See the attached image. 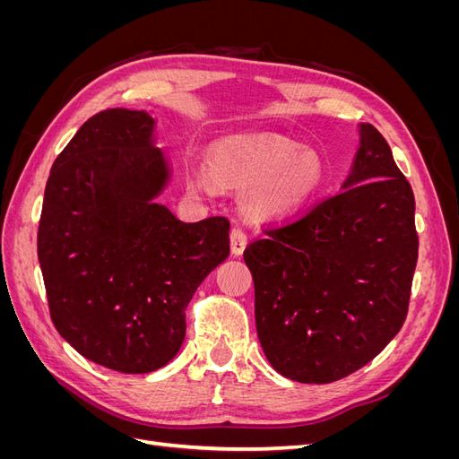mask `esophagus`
<instances>
[{
  "mask_svg": "<svg viewBox=\"0 0 459 459\" xmlns=\"http://www.w3.org/2000/svg\"><path fill=\"white\" fill-rule=\"evenodd\" d=\"M247 247V233L239 228H233L230 233V248L233 256H241Z\"/></svg>",
  "mask_w": 459,
  "mask_h": 459,
  "instance_id": "34e87169",
  "label": "esophagus"
}]
</instances>
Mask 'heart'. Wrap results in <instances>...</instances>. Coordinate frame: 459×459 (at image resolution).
<instances>
[{"label":"heart","instance_id":"heart-1","mask_svg":"<svg viewBox=\"0 0 459 459\" xmlns=\"http://www.w3.org/2000/svg\"><path fill=\"white\" fill-rule=\"evenodd\" d=\"M208 162L221 182L255 184L247 193V206L260 218L295 212L316 195L325 178V164L314 149H297L280 137L224 142L211 151ZM187 184L206 193L212 178L203 170H189Z\"/></svg>","mask_w":459,"mask_h":459}]
</instances>
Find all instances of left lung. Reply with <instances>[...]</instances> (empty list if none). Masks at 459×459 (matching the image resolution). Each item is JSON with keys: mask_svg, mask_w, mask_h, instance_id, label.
<instances>
[{"mask_svg": "<svg viewBox=\"0 0 459 459\" xmlns=\"http://www.w3.org/2000/svg\"><path fill=\"white\" fill-rule=\"evenodd\" d=\"M358 137L342 191L264 230L243 253L262 351L299 383L364 368L408 314L420 248L413 191L377 128L359 124Z\"/></svg>", "mask_w": 459, "mask_h": 459, "instance_id": "1", "label": "left lung"}]
</instances>
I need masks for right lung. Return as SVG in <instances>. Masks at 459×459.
<instances>
[{
  "label": "right lung",
  "instance_id": "1",
  "mask_svg": "<svg viewBox=\"0 0 459 459\" xmlns=\"http://www.w3.org/2000/svg\"><path fill=\"white\" fill-rule=\"evenodd\" d=\"M145 110L107 108L55 159L38 260L59 335L120 373L166 366L186 337V308L230 255V220H178L155 199L170 169Z\"/></svg>",
  "mask_w": 459,
  "mask_h": 459
}]
</instances>
